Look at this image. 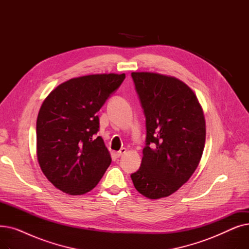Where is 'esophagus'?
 I'll return each mask as SVG.
<instances>
[{"instance_id": "obj_1", "label": "esophagus", "mask_w": 249, "mask_h": 249, "mask_svg": "<svg viewBox=\"0 0 249 249\" xmlns=\"http://www.w3.org/2000/svg\"><path fill=\"white\" fill-rule=\"evenodd\" d=\"M124 153H126V148H121L119 151L115 152V154H116L117 158H120V156H121V155H123Z\"/></svg>"}]
</instances>
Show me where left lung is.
<instances>
[{
    "instance_id": "left-lung-1",
    "label": "left lung",
    "mask_w": 249,
    "mask_h": 249,
    "mask_svg": "<svg viewBox=\"0 0 249 249\" xmlns=\"http://www.w3.org/2000/svg\"><path fill=\"white\" fill-rule=\"evenodd\" d=\"M131 76L146 119L141 166L131 178L144 197H168L186 184L201 160L206 139L203 109L192 89L175 76Z\"/></svg>"
}]
</instances>
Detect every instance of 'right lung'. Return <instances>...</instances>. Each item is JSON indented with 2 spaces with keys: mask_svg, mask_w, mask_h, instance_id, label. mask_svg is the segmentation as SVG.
Segmentation results:
<instances>
[{
  "mask_svg": "<svg viewBox=\"0 0 249 249\" xmlns=\"http://www.w3.org/2000/svg\"><path fill=\"white\" fill-rule=\"evenodd\" d=\"M125 73L71 78L46 97L36 122L37 159L47 179L72 196L93 190L110 165L99 131L98 112Z\"/></svg>",
  "mask_w": 249,
  "mask_h": 249,
  "instance_id": "add662e5",
  "label": "right lung"
}]
</instances>
